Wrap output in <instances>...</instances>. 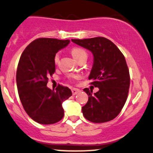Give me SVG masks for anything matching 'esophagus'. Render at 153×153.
Instances as JSON below:
<instances>
[{
    "mask_svg": "<svg viewBox=\"0 0 153 153\" xmlns=\"http://www.w3.org/2000/svg\"><path fill=\"white\" fill-rule=\"evenodd\" d=\"M71 92H72V94L74 96V95H76L77 93H79L80 92L79 89H77V88H72L71 89Z\"/></svg>",
    "mask_w": 153,
    "mask_h": 153,
    "instance_id": "esophagus-1",
    "label": "esophagus"
}]
</instances>
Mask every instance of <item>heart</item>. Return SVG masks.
<instances>
[{"instance_id":"b5f03b06","label":"heart","mask_w":153,"mask_h":153,"mask_svg":"<svg viewBox=\"0 0 153 153\" xmlns=\"http://www.w3.org/2000/svg\"><path fill=\"white\" fill-rule=\"evenodd\" d=\"M71 54L72 55H73V57L76 59L77 61H78V60H79L80 58H82V57L87 56L86 52H85L83 49L79 48V47H75V48L72 49ZM59 57H60V55H59V53H57L56 55H55V57H54V62H55V63H57V62H58ZM71 78L79 79V76L78 75H73V76H71Z\"/></svg>"}]
</instances>
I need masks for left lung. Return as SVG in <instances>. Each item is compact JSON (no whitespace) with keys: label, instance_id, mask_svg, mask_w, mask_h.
Wrapping results in <instances>:
<instances>
[{"label":"left lung","instance_id":"8db88e82","mask_svg":"<svg viewBox=\"0 0 153 153\" xmlns=\"http://www.w3.org/2000/svg\"><path fill=\"white\" fill-rule=\"evenodd\" d=\"M74 43L91 51L94 63L89 76L90 85L99 88H85L88 103L82 106L83 115L95 123L114 119L127 100L130 87L129 70L124 55L113 42L104 37L71 39Z\"/></svg>","mask_w":153,"mask_h":153}]
</instances>
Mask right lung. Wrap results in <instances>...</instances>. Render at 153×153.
<instances>
[{"instance_id":"obj_1","label":"right lung","mask_w":153,"mask_h":153,"mask_svg":"<svg viewBox=\"0 0 153 153\" xmlns=\"http://www.w3.org/2000/svg\"><path fill=\"white\" fill-rule=\"evenodd\" d=\"M69 42L68 39L39 38L25 49L19 58L16 76L19 99L26 113L40 124L62 120V103L72 96L68 87L59 85L55 90L47 87L48 77L55 71L54 57Z\"/></svg>"}]
</instances>
